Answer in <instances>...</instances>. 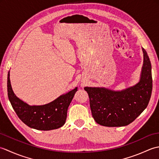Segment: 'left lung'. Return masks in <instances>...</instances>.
<instances>
[{"label":"left lung","mask_w":159,"mask_h":159,"mask_svg":"<svg viewBox=\"0 0 159 159\" xmlns=\"http://www.w3.org/2000/svg\"><path fill=\"white\" fill-rule=\"evenodd\" d=\"M143 64L139 82L121 91L104 87H85L89 98L92 116L104 126H124L130 124L143 112L150 100L152 90L151 63L142 48Z\"/></svg>","instance_id":"left-lung-1"}]
</instances>
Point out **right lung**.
I'll use <instances>...</instances> for the list:
<instances>
[{
  "label": "right lung",
  "instance_id": "right-lung-1",
  "mask_svg": "<svg viewBox=\"0 0 159 159\" xmlns=\"http://www.w3.org/2000/svg\"><path fill=\"white\" fill-rule=\"evenodd\" d=\"M9 72L7 76L8 98L17 116L30 128L40 130L57 129L66 123L67 111L77 87L60 96L52 102L44 105L30 106L19 99L13 93Z\"/></svg>",
  "mask_w": 159,
  "mask_h": 159
}]
</instances>
